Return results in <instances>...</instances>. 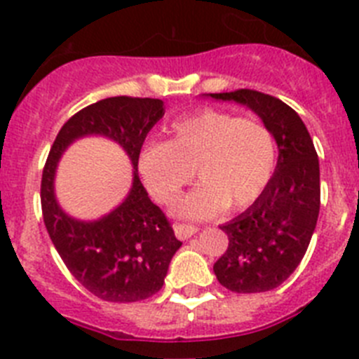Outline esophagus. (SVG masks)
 <instances>
[{"instance_id":"obj_1","label":"esophagus","mask_w":359,"mask_h":359,"mask_svg":"<svg viewBox=\"0 0 359 359\" xmlns=\"http://www.w3.org/2000/svg\"><path fill=\"white\" fill-rule=\"evenodd\" d=\"M175 236L179 240H187V238H191L198 232V227L191 224H175Z\"/></svg>"}]
</instances>
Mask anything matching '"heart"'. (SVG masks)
I'll return each mask as SVG.
<instances>
[{
  "instance_id": "obj_1",
  "label": "heart",
  "mask_w": 359,
  "mask_h": 359,
  "mask_svg": "<svg viewBox=\"0 0 359 359\" xmlns=\"http://www.w3.org/2000/svg\"><path fill=\"white\" fill-rule=\"evenodd\" d=\"M276 163V140L266 125L211 107L175 119L164 143L150 141L137 156L144 186L164 205L175 202L193 172L202 180L179 202V212L189 218L256 202L272 180Z\"/></svg>"
}]
</instances>
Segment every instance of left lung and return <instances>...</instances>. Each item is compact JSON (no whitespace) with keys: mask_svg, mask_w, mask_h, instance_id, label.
<instances>
[{"mask_svg":"<svg viewBox=\"0 0 359 359\" xmlns=\"http://www.w3.org/2000/svg\"><path fill=\"white\" fill-rule=\"evenodd\" d=\"M256 112L270 128L277 166L259 198L222 231L229 236L225 254L212 270L222 286L236 293L277 288L304 257L320 211V166L304 121L279 98L252 89L212 93Z\"/></svg>","mask_w":359,"mask_h":359,"instance_id":"8db88e82","label":"left lung"}]
</instances>
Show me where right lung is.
<instances>
[{"label": "right lung", "instance_id": "add662e5", "mask_svg": "<svg viewBox=\"0 0 359 359\" xmlns=\"http://www.w3.org/2000/svg\"><path fill=\"white\" fill-rule=\"evenodd\" d=\"M163 100L114 96L87 105L67 119L55 137L41 180L44 225L67 270L87 292L109 302H137L159 292L175 238L166 215L148 198L137 175V156L151 127L164 116ZM103 135L124 147L135 166L131 193L114 212L95 222L67 217L53 191L63 150L83 135Z\"/></svg>", "mask_w": 359, "mask_h": 359}]
</instances>
